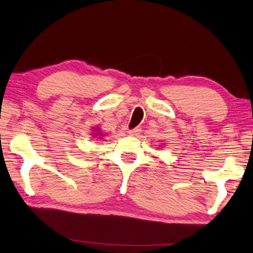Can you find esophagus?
Here are the masks:
<instances>
[{"label": "esophagus", "instance_id": "esophagus-1", "mask_svg": "<svg viewBox=\"0 0 253 253\" xmlns=\"http://www.w3.org/2000/svg\"><path fill=\"white\" fill-rule=\"evenodd\" d=\"M140 127H135V129L133 130H127V133H129L130 135H138L140 133Z\"/></svg>", "mask_w": 253, "mask_h": 253}]
</instances>
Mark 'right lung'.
Wrapping results in <instances>:
<instances>
[{"mask_svg": "<svg viewBox=\"0 0 253 253\" xmlns=\"http://www.w3.org/2000/svg\"><path fill=\"white\" fill-rule=\"evenodd\" d=\"M92 134L94 135H96V137H99V138H102V137H104V134L102 133V132L99 131V129L98 127H94V132H92Z\"/></svg>", "mask_w": 253, "mask_h": 253, "instance_id": "obj_1", "label": "right lung"}]
</instances>
